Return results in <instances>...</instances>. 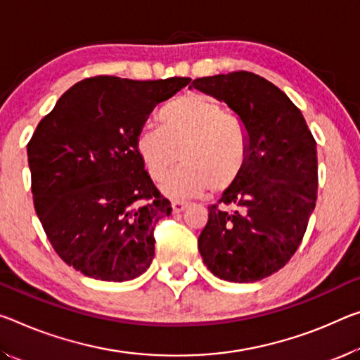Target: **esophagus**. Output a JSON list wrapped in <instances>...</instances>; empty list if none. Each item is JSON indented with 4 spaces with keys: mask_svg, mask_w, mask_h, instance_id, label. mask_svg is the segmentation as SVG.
Wrapping results in <instances>:
<instances>
[{
    "mask_svg": "<svg viewBox=\"0 0 360 360\" xmlns=\"http://www.w3.org/2000/svg\"><path fill=\"white\" fill-rule=\"evenodd\" d=\"M171 207H173L174 213H181V211L187 207V202H184V200H173V202H171Z\"/></svg>",
    "mask_w": 360,
    "mask_h": 360,
    "instance_id": "obj_1",
    "label": "esophagus"
}]
</instances>
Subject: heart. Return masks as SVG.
Listing matches in <instances>:
<instances>
[{
  "label": "heart",
  "instance_id": "1",
  "mask_svg": "<svg viewBox=\"0 0 360 360\" xmlns=\"http://www.w3.org/2000/svg\"><path fill=\"white\" fill-rule=\"evenodd\" d=\"M160 128L144 127L134 149L153 181H163L178 158L181 167L163 189L171 197L232 187L247 168L250 133L237 113L210 96L189 93L162 108Z\"/></svg>",
  "mask_w": 360,
  "mask_h": 360
}]
</instances>
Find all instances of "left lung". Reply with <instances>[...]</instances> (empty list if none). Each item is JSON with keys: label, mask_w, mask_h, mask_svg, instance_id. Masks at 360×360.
Listing matches in <instances>:
<instances>
[{"label": "left lung", "mask_w": 360, "mask_h": 360, "mask_svg": "<svg viewBox=\"0 0 360 360\" xmlns=\"http://www.w3.org/2000/svg\"><path fill=\"white\" fill-rule=\"evenodd\" d=\"M192 88L224 101L250 133L247 168L208 207L198 252L216 277L261 281L282 269L304 237L317 200L316 139L287 94L256 73L197 78Z\"/></svg>", "instance_id": "obj_1"}]
</instances>
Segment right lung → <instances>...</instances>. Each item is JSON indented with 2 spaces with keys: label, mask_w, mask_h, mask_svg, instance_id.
<instances>
[{
  "label": "right lung",
  "mask_w": 360,
  "mask_h": 360,
  "mask_svg": "<svg viewBox=\"0 0 360 360\" xmlns=\"http://www.w3.org/2000/svg\"><path fill=\"white\" fill-rule=\"evenodd\" d=\"M191 78H84L62 94L27 144L35 211L49 243L84 276L123 282L155 253L153 229L171 203L134 141L155 104Z\"/></svg>",
  "instance_id": "right-lung-1"
}]
</instances>
